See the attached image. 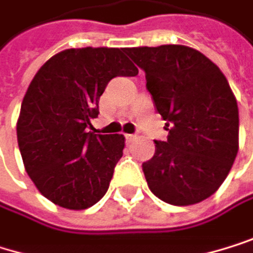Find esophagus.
Segmentation results:
<instances>
[{
  "instance_id": "34e87169",
  "label": "esophagus",
  "mask_w": 253,
  "mask_h": 253,
  "mask_svg": "<svg viewBox=\"0 0 253 253\" xmlns=\"http://www.w3.org/2000/svg\"><path fill=\"white\" fill-rule=\"evenodd\" d=\"M124 136H126V142H127V144H130V142H133L136 139V136L135 135H130V133H126Z\"/></svg>"
}]
</instances>
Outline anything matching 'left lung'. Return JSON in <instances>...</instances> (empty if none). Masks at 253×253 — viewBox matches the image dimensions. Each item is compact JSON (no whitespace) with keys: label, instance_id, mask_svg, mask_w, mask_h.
<instances>
[{"label":"left lung","instance_id":"left-lung-1","mask_svg":"<svg viewBox=\"0 0 253 253\" xmlns=\"http://www.w3.org/2000/svg\"><path fill=\"white\" fill-rule=\"evenodd\" d=\"M145 72L157 112L167 120V141L142 164L150 190L172 206L211 196L229 174L239 151V106L220 69L183 44L127 47Z\"/></svg>","mask_w":253,"mask_h":253}]
</instances>
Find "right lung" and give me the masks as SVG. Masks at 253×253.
I'll use <instances>...</instances> for the list:
<instances>
[{"label":"right lung","instance_id":"right-lung-1","mask_svg":"<svg viewBox=\"0 0 253 253\" xmlns=\"http://www.w3.org/2000/svg\"><path fill=\"white\" fill-rule=\"evenodd\" d=\"M124 47H72L50 57L33 78L16 132L24 167L37 190L69 210H85L106 193L123 156V135L86 132L115 76H136Z\"/></svg>","mask_w":253,"mask_h":253}]
</instances>
